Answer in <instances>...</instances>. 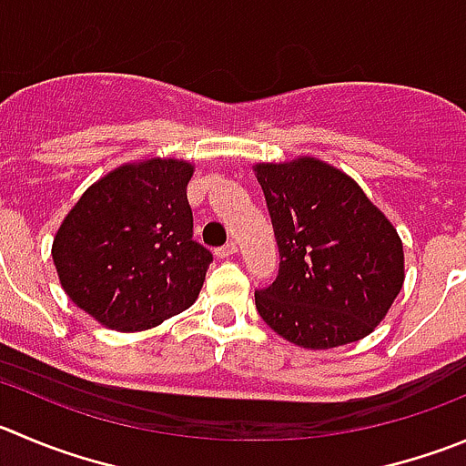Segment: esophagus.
I'll return each mask as SVG.
<instances>
[{
	"label": "esophagus",
	"instance_id": "34e87169",
	"mask_svg": "<svg viewBox=\"0 0 466 466\" xmlns=\"http://www.w3.org/2000/svg\"><path fill=\"white\" fill-rule=\"evenodd\" d=\"M215 254H217V258H230V256H233V254H238V242L236 240L226 242V245L219 247V249H217Z\"/></svg>",
	"mask_w": 466,
	"mask_h": 466
}]
</instances>
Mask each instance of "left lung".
<instances>
[{
    "label": "left lung",
    "instance_id": "1",
    "mask_svg": "<svg viewBox=\"0 0 466 466\" xmlns=\"http://www.w3.org/2000/svg\"><path fill=\"white\" fill-rule=\"evenodd\" d=\"M279 274L256 290L260 318L290 343L331 350L369 336L405 281L402 240L363 189L316 157L260 162Z\"/></svg>",
    "mask_w": 466,
    "mask_h": 466
}]
</instances>
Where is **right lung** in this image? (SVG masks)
Instances as JSON below:
<instances>
[{"instance_id": "right-lung-1", "label": "right lung", "mask_w": 466, "mask_h": 466, "mask_svg": "<svg viewBox=\"0 0 466 466\" xmlns=\"http://www.w3.org/2000/svg\"><path fill=\"white\" fill-rule=\"evenodd\" d=\"M192 174L174 157L123 164L64 217L52 242L61 288L100 325L144 331L197 302L212 254L192 240Z\"/></svg>"}]
</instances>
